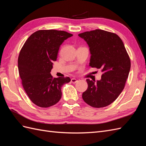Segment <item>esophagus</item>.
<instances>
[{
    "label": "esophagus",
    "mask_w": 146,
    "mask_h": 146,
    "mask_svg": "<svg viewBox=\"0 0 146 146\" xmlns=\"http://www.w3.org/2000/svg\"><path fill=\"white\" fill-rule=\"evenodd\" d=\"M70 82H71L72 83H76L78 82V80H77L76 78H71V80H70Z\"/></svg>",
    "instance_id": "esophagus-1"
}]
</instances>
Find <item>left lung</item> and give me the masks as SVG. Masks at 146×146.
<instances>
[{
	"instance_id": "left-lung-1",
	"label": "left lung",
	"mask_w": 146,
	"mask_h": 146,
	"mask_svg": "<svg viewBox=\"0 0 146 146\" xmlns=\"http://www.w3.org/2000/svg\"><path fill=\"white\" fill-rule=\"evenodd\" d=\"M90 47V66L101 69V79H87V90L82 98L94 108L105 107L113 103L125 87L131 63L124 44L118 35L100 29L78 34Z\"/></svg>"
}]
</instances>
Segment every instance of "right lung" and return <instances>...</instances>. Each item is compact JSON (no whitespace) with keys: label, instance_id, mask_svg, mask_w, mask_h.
<instances>
[{"label":"right lung","instance_id":"1","mask_svg":"<svg viewBox=\"0 0 146 146\" xmlns=\"http://www.w3.org/2000/svg\"><path fill=\"white\" fill-rule=\"evenodd\" d=\"M72 36L64 31L40 30L29 36L18 57V70L22 85L29 99L42 108L58 102L61 88L70 81L69 77L54 78L50 74L60 46Z\"/></svg>","mask_w":146,"mask_h":146}]
</instances>
